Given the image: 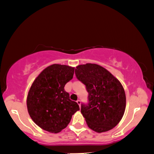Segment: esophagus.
Listing matches in <instances>:
<instances>
[{
	"label": "esophagus",
	"instance_id": "1",
	"mask_svg": "<svg viewBox=\"0 0 154 154\" xmlns=\"http://www.w3.org/2000/svg\"><path fill=\"white\" fill-rule=\"evenodd\" d=\"M77 103L78 104V105H79V107H80V106H81V101H80V100H77Z\"/></svg>",
	"mask_w": 154,
	"mask_h": 154
}]
</instances>
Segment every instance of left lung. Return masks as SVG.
Here are the masks:
<instances>
[{"label":"left lung","instance_id":"obj_1","mask_svg":"<svg viewBox=\"0 0 154 154\" xmlns=\"http://www.w3.org/2000/svg\"><path fill=\"white\" fill-rule=\"evenodd\" d=\"M76 68V77L88 92V103H82L81 107L88 127L97 132L113 128L120 122L126 108V94L121 83L98 64Z\"/></svg>","mask_w":154,"mask_h":154}]
</instances>
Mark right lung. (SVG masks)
<instances>
[{
    "mask_svg": "<svg viewBox=\"0 0 154 154\" xmlns=\"http://www.w3.org/2000/svg\"><path fill=\"white\" fill-rule=\"evenodd\" d=\"M75 68L61 64L47 67L34 81L27 97L28 113L34 122L50 132H60L79 110L64 90L73 77Z\"/></svg>",
    "mask_w": 154,
    "mask_h": 154,
    "instance_id": "add662e5",
    "label": "right lung"
}]
</instances>
